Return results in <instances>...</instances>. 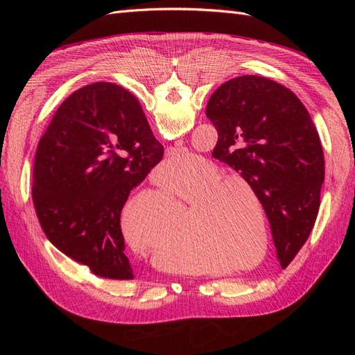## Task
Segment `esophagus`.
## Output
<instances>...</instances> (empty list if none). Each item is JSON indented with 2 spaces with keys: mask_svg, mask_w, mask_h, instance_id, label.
I'll list each match as a JSON object with an SVG mask.
<instances>
[{
  "mask_svg": "<svg viewBox=\"0 0 355 355\" xmlns=\"http://www.w3.org/2000/svg\"><path fill=\"white\" fill-rule=\"evenodd\" d=\"M180 145H182V142H180V141H178V142H176V146H180Z\"/></svg>",
  "mask_w": 355,
  "mask_h": 355,
  "instance_id": "obj_1",
  "label": "esophagus"
}]
</instances>
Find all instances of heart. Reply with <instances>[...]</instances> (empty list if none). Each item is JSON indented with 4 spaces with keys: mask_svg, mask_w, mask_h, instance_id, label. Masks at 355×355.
<instances>
[{
    "mask_svg": "<svg viewBox=\"0 0 355 355\" xmlns=\"http://www.w3.org/2000/svg\"><path fill=\"white\" fill-rule=\"evenodd\" d=\"M187 163L182 173H161L157 179L161 196L173 202H188L176 222L179 230L171 235V243L188 245L204 259L227 262V271L252 266L266 252L268 219L252 209L253 204L259 206V194L243 178H225L227 171L200 155L176 153L166 159L164 168L178 171ZM168 223L170 207L157 197L135 198L123 211V230L128 240L146 249L161 243ZM168 257L182 271H198L197 263L175 250L168 252Z\"/></svg>",
    "mask_w": 355,
    "mask_h": 355,
    "instance_id": "heart-1",
    "label": "heart"
}]
</instances>
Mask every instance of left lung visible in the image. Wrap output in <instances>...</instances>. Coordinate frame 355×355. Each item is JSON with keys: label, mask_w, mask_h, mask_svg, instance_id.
Wrapping results in <instances>:
<instances>
[{"label": "left lung", "mask_w": 355, "mask_h": 355, "mask_svg": "<svg viewBox=\"0 0 355 355\" xmlns=\"http://www.w3.org/2000/svg\"><path fill=\"white\" fill-rule=\"evenodd\" d=\"M206 115L218 130L211 155L259 194L286 268L314 228L324 182V155L309 112L284 85L243 75L210 96Z\"/></svg>", "instance_id": "left-lung-1"}]
</instances>
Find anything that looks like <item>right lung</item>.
I'll return each mask as SVG.
<instances>
[{
	"label": "right lung",
	"instance_id": "obj_1",
	"mask_svg": "<svg viewBox=\"0 0 355 355\" xmlns=\"http://www.w3.org/2000/svg\"><path fill=\"white\" fill-rule=\"evenodd\" d=\"M164 155L141 105L111 83L73 92L40 139L32 201L50 243L111 280H132L121 210Z\"/></svg>",
	"mask_w": 355,
	"mask_h": 355
}]
</instances>
